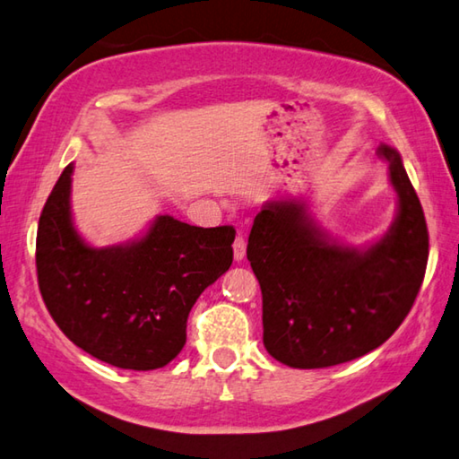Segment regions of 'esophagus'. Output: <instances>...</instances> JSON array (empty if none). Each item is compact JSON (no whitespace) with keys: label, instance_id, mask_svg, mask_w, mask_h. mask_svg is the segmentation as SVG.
<instances>
[{"label":"esophagus","instance_id":"obj_1","mask_svg":"<svg viewBox=\"0 0 459 459\" xmlns=\"http://www.w3.org/2000/svg\"><path fill=\"white\" fill-rule=\"evenodd\" d=\"M232 251H235V261H243L247 253V240L243 235H237L235 243H232Z\"/></svg>","mask_w":459,"mask_h":459}]
</instances>
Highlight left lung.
I'll list each match as a JSON object with an SVG mask.
<instances>
[{
    "instance_id": "1",
    "label": "left lung",
    "mask_w": 459,
    "mask_h": 459,
    "mask_svg": "<svg viewBox=\"0 0 459 459\" xmlns=\"http://www.w3.org/2000/svg\"><path fill=\"white\" fill-rule=\"evenodd\" d=\"M399 196L397 219L377 243L340 245L299 200H269L255 216L247 259L263 293V344L291 368H325L393 336L423 283L429 235L397 150L380 145Z\"/></svg>"
}]
</instances>
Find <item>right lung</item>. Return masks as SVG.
I'll return each mask as SVG.
<instances>
[{
  "label": "right lung",
  "mask_w": 459,
  "mask_h": 459,
  "mask_svg": "<svg viewBox=\"0 0 459 459\" xmlns=\"http://www.w3.org/2000/svg\"><path fill=\"white\" fill-rule=\"evenodd\" d=\"M73 164L54 186L38 222V287L52 320L95 359L126 370L172 362L200 293L232 263L235 229L190 227L158 216L126 245L95 248L71 212Z\"/></svg>",
  "instance_id": "add662e5"
}]
</instances>
